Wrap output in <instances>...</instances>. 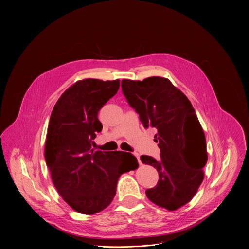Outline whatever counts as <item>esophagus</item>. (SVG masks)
<instances>
[{
  "label": "esophagus",
  "instance_id": "1",
  "mask_svg": "<svg viewBox=\"0 0 249 249\" xmlns=\"http://www.w3.org/2000/svg\"><path fill=\"white\" fill-rule=\"evenodd\" d=\"M134 156L137 158L139 164H142V161H141V160H140V154H139V153H137V152H135V153H134Z\"/></svg>",
  "mask_w": 249,
  "mask_h": 249
}]
</instances>
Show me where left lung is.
<instances>
[{
    "mask_svg": "<svg viewBox=\"0 0 249 249\" xmlns=\"http://www.w3.org/2000/svg\"><path fill=\"white\" fill-rule=\"evenodd\" d=\"M122 92L145 128L157 130L160 159L141 156L157 168L159 182L146 195L154 204L174 211L187 204L204 179L208 160L206 138L186 95L169 80L151 77L144 81L122 80Z\"/></svg>",
    "mask_w": 249,
    "mask_h": 249,
    "instance_id": "left-lung-1",
    "label": "left lung"
}]
</instances>
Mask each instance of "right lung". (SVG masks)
<instances>
[{"mask_svg": "<svg viewBox=\"0 0 249 249\" xmlns=\"http://www.w3.org/2000/svg\"><path fill=\"white\" fill-rule=\"evenodd\" d=\"M120 81L86 79L69 88L51 113L45 160L65 202L81 214L92 215L113 200L119 176L138 167L131 153L91 149L102 124V106L119 89Z\"/></svg>", "mask_w": 249, "mask_h": 249, "instance_id": "obj_1", "label": "right lung"}]
</instances>
